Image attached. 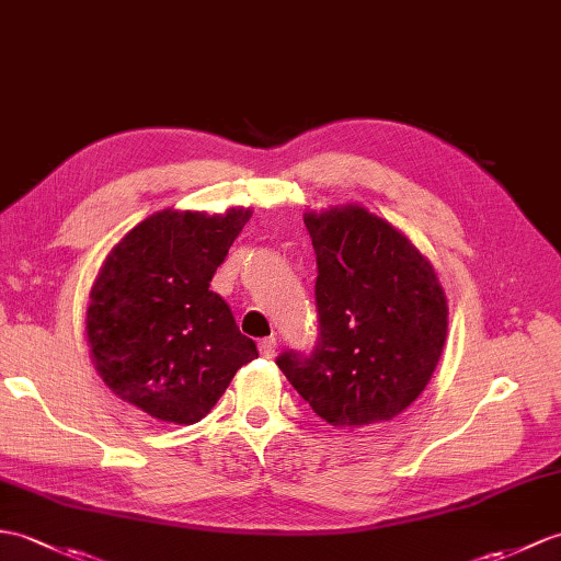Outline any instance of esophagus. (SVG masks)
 I'll list each match as a JSON object with an SVG mask.
<instances>
[{
    "instance_id": "obj_1",
    "label": "esophagus",
    "mask_w": 561,
    "mask_h": 561,
    "mask_svg": "<svg viewBox=\"0 0 561 561\" xmlns=\"http://www.w3.org/2000/svg\"><path fill=\"white\" fill-rule=\"evenodd\" d=\"M257 348H260V356L272 358L277 354V340H275V336H265V340H260Z\"/></svg>"
}]
</instances>
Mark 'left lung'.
I'll return each mask as SVG.
<instances>
[{
    "label": "left lung",
    "mask_w": 561,
    "mask_h": 561,
    "mask_svg": "<svg viewBox=\"0 0 561 561\" xmlns=\"http://www.w3.org/2000/svg\"><path fill=\"white\" fill-rule=\"evenodd\" d=\"M318 260V342L277 366L322 421L368 427L419 399L447 340V298L433 265L360 205L304 217Z\"/></svg>",
    "instance_id": "1"
}]
</instances>
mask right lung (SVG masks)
<instances>
[{"label": "right lung", "mask_w": 561, "mask_h": 561, "mask_svg": "<svg viewBox=\"0 0 561 561\" xmlns=\"http://www.w3.org/2000/svg\"><path fill=\"white\" fill-rule=\"evenodd\" d=\"M251 210H162L114 245L90 289L85 332L112 392L164 423L193 425L257 358L225 298L210 291Z\"/></svg>", "instance_id": "add662e5"}]
</instances>
